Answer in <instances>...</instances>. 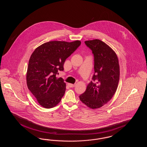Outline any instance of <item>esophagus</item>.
I'll return each instance as SVG.
<instances>
[{
    "mask_svg": "<svg viewBox=\"0 0 147 147\" xmlns=\"http://www.w3.org/2000/svg\"><path fill=\"white\" fill-rule=\"evenodd\" d=\"M68 86L70 87V88H73V87H74L75 86V84H68Z\"/></svg>",
    "mask_w": 147,
    "mask_h": 147,
    "instance_id": "34e87169",
    "label": "esophagus"
}]
</instances>
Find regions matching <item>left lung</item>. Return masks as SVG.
I'll list each match as a JSON object with an SVG mask.
<instances>
[{"label": "left lung", "instance_id": "left-lung-1", "mask_svg": "<svg viewBox=\"0 0 147 147\" xmlns=\"http://www.w3.org/2000/svg\"><path fill=\"white\" fill-rule=\"evenodd\" d=\"M94 57L95 73L80 101L92 109L107 104L117 90L119 79L118 57L115 51L105 42L95 39L85 41Z\"/></svg>", "mask_w": 147, "mask_h": 147}]
</instances>
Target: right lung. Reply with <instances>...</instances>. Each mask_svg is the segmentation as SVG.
Returning <instances> with one entry per match:
<instances>
[{"label": "right lung", "instance_id": "1", "mask_svg": "<svg viewBox=\"0 0 147 147\" xmlns=\"http://www.w3.org/2000/svg\"><path fill=\"white\" fill-rule=\"evenodd\" d=\"M81 42L53 41L45 43L35 49L28 61L26 82L29 90L42 107L56 106L63 96L66 84L57 78L64 70L66 59L77 49Z\"/></svg>", "mask_w": 147, "mask_h": 147}]
</instances>
